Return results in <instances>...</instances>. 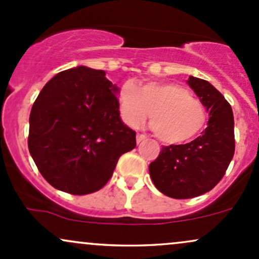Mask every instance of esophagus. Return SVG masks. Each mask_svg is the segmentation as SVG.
<instances>
[{
  "mask_svg": "<svg viewBox=\"0 0 259 259\" xmlns=\"http://www.w3.org/2000/svg\"><path fill=\"white\" fill-rule=\"evenodd\" d=\"M145 138H146V136H145V135H143V134H138V136H136V143L140 144L141 141L145 140Z\"/></svg>",
  "mask_w": 259,
  "mask_h": 259,
  "instance_id": "esophagus-1",
  "label": "esophagus"
}]
</instances>
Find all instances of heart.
I'll return each mask as SVG.
<instances>
[{
    "mask_svg": "<svg viewBox=\"0 0 259 259\" xmlns=\"http://www.w3.org/2000/svg\"><path fill=\"white\" fill-rule=\"evenodd\" d=\"M119 114L127 126H138L151 114L155 135L166 144H182L200 134L206 110L189 90L173 82L150 81L138 87L127 81L120 87Z\"/></svg>",
    "mask_w": 259,
    "mask_h": 259,
    "instance_id": "1",
    "label": "heart"
}]
</instances>
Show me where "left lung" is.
I'll use <instances>...</instances> for the list:
<instances>
[{
  "label": "left lung",
  "instance_id": "obj_1",
  "mask_svg": "<svg viewBox=\"0 0 259 259\" xmlns=\"http://www.w3.org/2000/svg\"><path fill=\"white\" fill-rule=\"evenodd\" d=\"M187 83L209 113L208 125L188 144L162 147L149 166L156 188L175 199L194 198L211 190L235 153L234 114L229 102L205 79L189 76Z\"/></svg>",
  "mask_w": 259,
  "mask_h": 259
}]
</instances>
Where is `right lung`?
<instances>
[{
  "label": "right lung",
  "mask_w": 259,
  "mask_h": 259,
  "mask_svg": "<svg viewBox=\"0 0 259 259\" xmlns=\"http://www.w3.org/2000/svg\"><path fill=\"white\" fill-rule=\"evenodd\" d=\"M118 93L103 70L87 66L61 71L42 87L30 110L28 149L54 188L97 192L136 146V133L119 114Z\"/></svg>",
  "instance_id": "right-lung-1"
}]
</instances>
